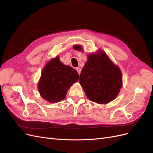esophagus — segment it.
Wrapping results in <instances>:
<instances>
[{"label":"esophagus","mask_w":153,"mask_h":153,"mask_svg":"<svg viewBox=\"0 0 153 153\" xmlns=\"http://www.w3.org/2000/svg\"><path fill=\"white\" fill-rule=\"evenodd\" d=\"M76 70L77 71L78 74H80L81 73V69H80V68H76Z\"/></svg>","instance_id":"obj_1"}]
</instances>
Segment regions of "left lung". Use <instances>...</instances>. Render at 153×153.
<instances>
[{
    "instance_id": "left-lung-1",
    "label": "left lung",
    "mask_w": 153,
    "mask_h": 153,
    "mask_svg": "<svg viewBox=\"0 0 153 153\" xmlns=\"http://www.w3.org/2000/svg\"><path fill=\"white\" fill-rule=\"evenodd\" d=\"M82 50L80 45L74 46ZM90 54L82 68L79 82L87 97L91 101L105 104L116 98L122 87L123 76L119 68L106 54Z\"/></svg>"
}]
</instances>
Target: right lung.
Returning <instances> with one entry per match:
<instances>
[{"mask_svg":"<svg viewBox=\"0 0 153 153\" xmlns=\"http://www.w3.org/2000/svg\"><path fill=\"white\" fill-rule=\"evenodd\" d=\"M79 75L72 67L64 65L56 57L44 68L38 84L41 96L50 103L66 98L67 90L78 80Z\"/></svg>","mask_w":153,"mask_h":153,"instance_id":"add662e5","label":"right lung"}]
</instances>
